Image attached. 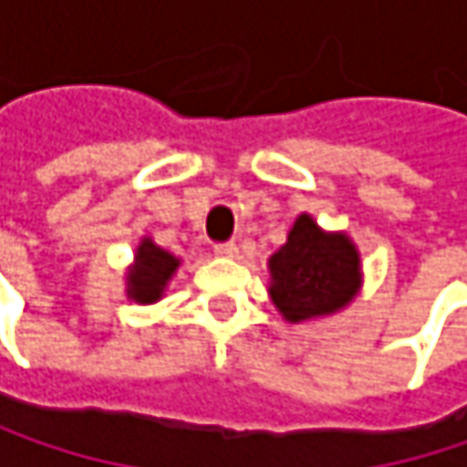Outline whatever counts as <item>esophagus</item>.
Segmentation results:
<instances>
[{"label":"esophagus","instance_id":"esophagus-1","mask_svg":"<svg viewBox=\"0 0 467 467\" xmlns=\"http://www.w3.org/2000/svg\"><path fill=\"white\" fill-rule=\"evenodd\" d=\"M213 251H216L219 256H234V254H237V243H234V240L216 243V245H213Z\"/></svg>","mask_w":467,"mask_h":467}]
</instances>
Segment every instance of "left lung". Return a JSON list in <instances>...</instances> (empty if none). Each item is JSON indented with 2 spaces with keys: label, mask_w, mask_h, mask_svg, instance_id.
<instances>
[{
  "label": "left lung",
  "mask_w": 467,
  "mask_h": 467,
  "mask_svg": "<svg viewBox=\"0 0 467 467\" xmlns=\"http://www.w3.org/2000/svg\"><path fill=\"white\" fill-rule=\"evenodd\" d=\"M270 297L289 322L343 308L359 286V256L346 234H325L300 216L270 259Z\"/></svg>",
  "instance_id": "1"
}]
</instances>
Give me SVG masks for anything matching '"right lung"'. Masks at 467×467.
<instances>
[{
  "mask_svg": "<svg viewBox=\"0 0 467 467\" xmlns=\"http://www.w3.org/2000/svg\"><path fill=\"white\" fill-rule=\"evenodd\" d=\"M178 259L167 251H161L159 245H153L150 240H142L138 248V265L130 273V295L138 303H156L170 281V275L175 273Z\"/></svg>",
  "mask_w": 467,
  "mask_h": 467,
  "instance_id": "right-lung-1",
  "label": "right lung"
}]
</instances>
